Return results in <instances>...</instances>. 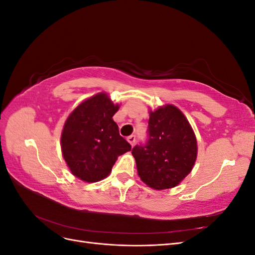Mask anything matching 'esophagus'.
<instances>
[{
	"label": "esophagus",
	"mask_w": 255,
	"mask_h": 255,
	"mask_svg": "<svg viewBox=\"0 0 255 255\" xmlns=\"http://www.w3.org/2000/svg\"><path fill=\"white\" fill-rule=\"evenodd\" d=\"M128 141L130 144H132V145H134L135 142H136V136H135V135L128 136Z\"/></svg>",
	"instance_id": "1"
}]
</instances>
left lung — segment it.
<instances>
[{"instance_id":"1","label":"left lung","mask_w":255,"mask_h":255,"mask_svg":"<svg viewBox=\"0 0 255 255\" xmlns=\"http://www.w3.org/2000/svg\"><path fill=\"white\" fill-rule=\"evenodd\" d=\"M197 139L189 122L173 105L150 112L148 140L135 145L138 175L148 186L161 190L175 187L197 158Z\"/></svg>"}]
</instances>
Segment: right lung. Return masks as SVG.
<instances>
[{"label":"right lung","instance_id":"add662e5","mask_svg":"<svg viewBox=\"0 0 255 255\" xmlns=\"http://www.w3.org/2000/svg\"><path fill=\"white\" fill-rule=\"evenodd\" d=\"M119 110L106 94H98L70 114L61 133V151L73 175L98 182L112 171L118 156L132 149L119 134L113 116Z\"/></svg>","mask_w":255,"mask_h":255}]
</instances>
